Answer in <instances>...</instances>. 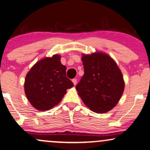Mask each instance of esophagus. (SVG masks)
Masks as SVG:
<instances>
[{"mask_svg":"<svg viewBox=\"0 0 150 150\" xmlns=\"http://www.w3.org/2000/svg\"><path fill=\"white\" fill-rule=\"evenodd\" d=\"M72 81H73V84L75 85V86L77 84V79H73V80H72Z\"/></svg>","mask_w":150,"mask_h":150,"instance_id":"1","label":"esophagus"}]
</instances>
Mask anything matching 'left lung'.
Here are the masks:
<instances>
[{
	"mask_svg": "<svg viewBox=\"0 0 150 150\" xmlns=\"http://www.w3.org/2000/svg\"><path fill=\"white\" fill-rule=\"evenodd\" d=\"M84 74L76 86L81 100L90 110L105 113L117 104L124 91L121 70L110 56L102 52L82 55Z\"/></svg>",
	"mask_w": 150,
	"mask_h": 150,
	"instance_id": "obj_1",
	"label": "left lung"
}]
</instances>
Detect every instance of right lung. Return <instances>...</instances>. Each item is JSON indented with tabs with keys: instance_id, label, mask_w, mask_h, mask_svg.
I'll return each instance as SVG.
<instances>
[{
	"instance_id": "right-lung-1",
	"label": "right lung",
	"mask_w": 150,
	"mask_h": 150,
	"mask_svg": "<svg viewBox=\"0 0 150 150\" xmlns=\"http://www.w3.org/2000/svg\"><path fill=\"white\" fill-rule=\"evenodd\" d=\"M60 59L57 54L42 59L26 75L25 95L31 104L40 111L48 110L58 104L67 90L73 86L67 77V67L62 64Z\"/></svg>"
}]
</instances>
